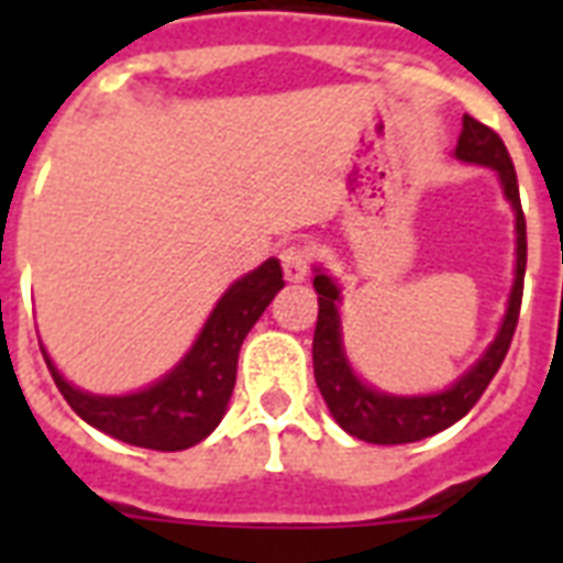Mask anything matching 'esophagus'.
I'll return each instance as SVG.
<instances>
[{
    "label": "esophagus",
    "instance_id": "esophagus-1",
    "mask_svg": "<svg viewBox=\"0 0 563 563\" xmlns=\"http://www.w3.org/2000/svg\"><path fill=\"white\" fill-rule=\"evenodd\" d=\"M280 263L286 280L300 283L307 280L309 265H312V254H309V247L303 245V242H291V245H286L280 251Z\"/></svg>",
    "mask_w": 563,
    "mask_h": 563
}]
</instances>
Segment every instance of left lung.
Listing matches in <instances>:
<instances>
[{"label": "left lung", "instance_id": "left-lung-1", "mask_svg": "<svg viewBox=\"0 0 563 563\" xmlns=\"http://www.w3.org/2000/svg\"><path fill=\"white\" fill-rule=\"evenodd\" d=\"M455 157L464 163H479L497 169L503 192L511 201L517 230V268L511 298H508L506 318L499 327L497 339L490 342L476 365L464 376H459L446 391L423 394V397H394L365 385L347 365L342 344V321H339V286L333 277H327L318 268L316 286L318 291V324L316 339H312V365H316L318 391L324 397L327 409L335 418V423L351 432L360 441L368 444H411L420 438H429L441 429L453 427L467 411L476 406L485 388L490 385L494 374L506 360L511 339H515L517 318H520V303H523V277H526V216L520 207V189H517L515 163L508 157L506 143L499 140L497 131L482 125L479 119L464 113L462 134L455 145Z\"/></svg>", "mask_w": 563, "mask_h": 563}]
</instances>
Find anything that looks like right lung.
Here are the masks:
<instances>
[{"label":"right lung","instance_id":"obj_1","mask_svg":"<svg viewBox=\"0 0 563 563\" xmlns=\"http://www.w3.org/2000/svg\"><path fill=\"white\" fill-rule=\"evenodd\" d=\"M280 289L283 268L272 256L221 295L187 356L136 394L99 397L81 391L66 383L43 347L40 351L57 391L78 418L125 444L175 453L195 446L219 427L236 385L239 347Z\"/></svg>","mask_w":563,"mask_h":563}]
</instances>
